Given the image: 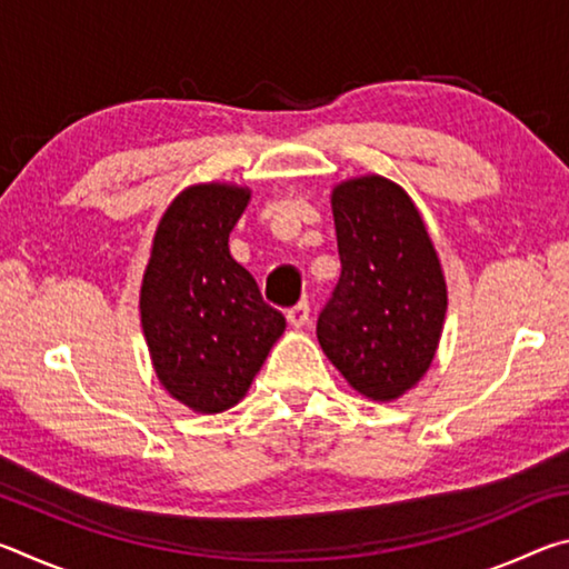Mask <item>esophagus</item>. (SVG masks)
I'll return each mask as SVG.
<instances>
[{
	"instance_id": "obj_1",
	"label": "esophagus",
	"mask_w": 569,
	"mask_h": 569,
	"mask_svg": "<svg viewBox=\"0 0 569 569\" xmlns=\"http://www.w3.org/2000/svg\"><path fill=\"white\" fill-rule=\"evenodd\" d=\"M286 319H288V323L293 326V329H303V326L311 321V306H308L306 301H301L298 306L288 308Z\"/></svg>"
}]
</instances>
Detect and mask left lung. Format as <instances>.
<instances>
[{"mask_svg": "<svg viewBox=\"0 0 569 569\" xmlns=\"http://www.w3.org/2000/svg\"><path fill=\"white\" fill-rule=\"evenodd\" d=\"M341 278L316 336L353 391L393 401L417 387L439 349L447 281L419 208L399 182L359 176L333 186Z\"/></svg>", "mask_w": 569, "mask_h": 569, "instance_id": "1", "label": "left lung"}]
</instances>
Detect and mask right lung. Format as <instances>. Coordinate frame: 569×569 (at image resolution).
<instances>
[{
    "label": "right lung",
    "instance_id": "right-lung-1",
    "mask_svg": "<svg viewBox=\"0 0 569 569\" xmlns=\"http://www.w3.org/2000/svg\"><path fill=\"white\" fill-rule=\"evenodd\" d=\"M250 200L236 182H198L162 213L140 286L152 369L172 399L220 413L246 397L286 319L263 301L228 236Z\"/></svg>",
    "mask_w": 569,
    "mask_h": 569
}]
</instances>
